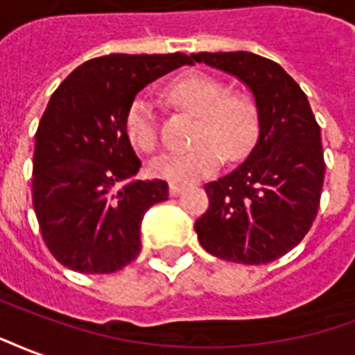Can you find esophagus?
I'll use <instances>...</instances> for the list:
<instances>
[{
  "label": "esophagus",
  "mask_w": 355,
  "mask_h": 355,
  "mask_svg": "<svg viewBox=\"0 0 355 355\" xmlns=\"http://www.w3.org/2000/svg\"><path fill=\"white\" fill-rule=\"evenodd\" d=\"M170 196H178L181 193V191H183V185H178V183H170Z\"/></svg>",
  "instance_id": "34e87169"
}]
</instances>
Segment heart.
I'll return each instance as SVG.
<instances>
[{
	"mask_svg": "<svg viewBox=\"0 0 355 355\" xmlns=\"http://www.w3.org/2000/svg\"><path fill=\"white\" fill-rule=\"evenodd\" d=\"M168 96L181 110L195 115L187 151L168 153L153 160L151 172L157 178L191 183L211 174L221 159L238 160L252 149L259 134L257 103L244 92H231L223 81L206 73L178 77ZM124 132L130 144L141 153H155L159 147V123L146 98H136L124 115Z\"/></svg>",
	"mask_w": 355,
	"mask_h": 355,
	"instance_id": "heart-1",
	"label": "heart"
}]
</instances>
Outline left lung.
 Returning a JSON list of instances; mask_svg holds the SVG:
<instances>
[{
  "label": "left lung",
  "mask_w": 355,
  "mask_h": 355,
  "mask_svg": "<svg viewBox=\"0 0 355 355\" xmlns=\"http://www.w3.org/2000/svg\"><path fill=\"white\" fill-rule=\"evenodd\" d=\"M191 58L236 75L259 110V139L250 157L204 185L209 206L195 223L200 245L242 265L280 259L310 231L322 196V132L309 98L280 64L259 54L198 53Z\"/></svg>",
  "instance_id": "obj_1"
}]
</instances>
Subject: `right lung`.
Instances as JSON below:
<instances>
[{"label":"right lung","instance_id":"add662e5","mask_svg":"<svg viewBox=\"0 0 355 355\" xmlns=\"http://www.w3.org/2000/svg\"><path fill=\"white\" fill-rule=\"evenodd\" d=\"M185 64L183 53L100 56L51 96L35 132L32 202L41 236L64 266L110 274L141 252L144 214L166 200L168 183L132 181L141 162L124 115L146 85Z\"/></svg>","mask_w":355,"mask_h":355}]
</instances>
